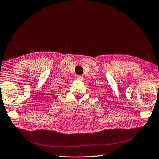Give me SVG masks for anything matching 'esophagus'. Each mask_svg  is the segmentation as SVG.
<instances>
[{
  "label": "esophagus",
  "mask_w": 159,
  "mask_h": 159,
  "mask_svg": "<svg viewBox=\"0 0 159 159\" xmlns=\"http://www.w3.org/2000/svg\"><path fill=\"white\" fill-rule=\"evenodd\" d=\"M76 79H77V80H83V76L82 75H78L77 76H76Z\"/></svg>",
  "instance_id": "esophagus-1"
}]
</instances>
